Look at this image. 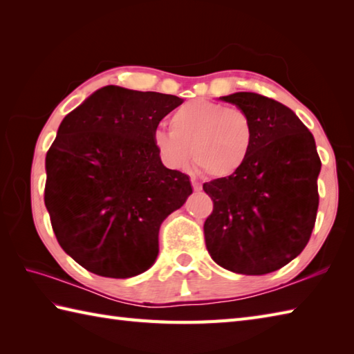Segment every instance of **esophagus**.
Segmentation results:
<instances>
[{
	"instance_id": "1",
	"label": "esophagus",
	"mask_w": 354,
	"mask_h": 354,
	"mask_svg": "<svg viewBox=\"0 0 354 354\" xmlns=\"http://www.w3.org/2000/svg\"><path fill=\"white\" fill-rule=\"evenodd\" d=\"M192 185H193V190H194V192H201L202 185L196 181V179H192Z\"/></svg>"
}]
</instances>
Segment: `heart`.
<instances>
[{"label":"heart","instance_id":"obj_1","mask_svg":"<svg viewBox=\"0 0 354 354\" xmlns=\"http://www.w3.org/2000/svg\"><path fill=\"white\" fill-rule=\"evenodd\" d=\"M170 131L156 129L152 145L161 161L183 170L192 160L214 178H230L243 169L255 138L246 111L219 102L196 100L179 106L169 118Z\"/></svg>","mask_w":354,"mask_h":354}]
</instances>
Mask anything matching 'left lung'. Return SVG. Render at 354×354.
<instances>
[{
    "mask_svg": "<svg viewBox=\"0 0 354 354\" xmlns=\"http://www.w3.org/2000/svg\"><path fill=\"white\" fill-rule=\"evenodd\" d=\"M251 115L255 138L243 169L204 184L213 213L204 223L212 259L231 272L263 275L309 242L318 212L321 160L295 112L255 93L219 97Z\"/></svg>",
    "mask_w": 354,
    "mask_h": 354,
    "instance_id": "8db88e82",
    "label": "left lung"
}]
</instances>
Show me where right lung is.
<instances>
[{
  "instance_id": "obj_1",
  "label": "right lung",
  "mask_w": 354,
  "mask_h": 354,
  "mask_svg": "<svg viewBox=\"0 0 354 354\" xmlns=\"http://www.w3.org/2000/svg\"><path fill=\"white\" fill-rule=\"evenodd\" d=\"M183 99L108 85L65 115L45 156V207L62 250L86 270L129 278L153 265L165 217L193 193L152 145Z\"/></svg>"
}]
</instances>
